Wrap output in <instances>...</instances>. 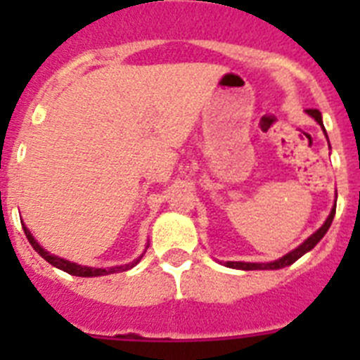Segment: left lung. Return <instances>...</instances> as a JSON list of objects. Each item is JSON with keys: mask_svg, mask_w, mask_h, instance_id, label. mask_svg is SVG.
Instances as JSON below:
<instances>
[{"mask_svg": "<svg viewBox=\"0 0 360 360\" xmlns=\"http://www.w3.org/2000/svg\"><path fill=\"white\" fill-rule=\"evenodd\" d=\"M308 115H311L314 119L317 120V122L321 124V128H323V119H321V113L317 110H308ZM324 129V128H323ZM324 135H326V131H324ZM333 216H335V205H333L332 212H330V216L326 218V221L323 224V227L319 229V231H316L314 234H311L310 238H308L304 243H301L295 250H292V252H288L287 256L279 257V259H276V262L272 263H243V262H227L225 265L231 266V269H240V270H276V269H283V266H288L292 265V263H295L299 259V257L303 256V254H307L308 250H311L314 247H316L317 243L321 241V238L326 234V231L330 229V225H332V219Z\"/></svg>", "mask_w": 360, "mask_h": 360, "instance_id": "8db88e82", "label": "left lung"}]
</instances>
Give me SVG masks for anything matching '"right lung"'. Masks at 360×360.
<instances>
[{
	"mask_svg": "<svg viewBox=\"0 0 360 360\" xmlns=\"http://www.w3.org/2000/svg\"><path fill=\"white\" fill-rule=\"evenodd\" d=\"M25 234H27L28 241H30V245L34 247V250H36L37 254H41V256L46 259V262L50 263V265L57 266V269L65 270V272H68V274L72 276H79V278H94V276H104V274H113V272H124V270H129L133 269V266L136 265V263L141 262V257L139 259H135L133 263H128V265H120V266H111V269H91V266H81L77 265V263H72V262H66V259H61V257L57 256H52V254H49L46 250L41 247L39 243H37L34 238H32V234L28 232L27 227H23Z\"/></svg>",
	"mask_w": 360,
	"mask_h": 360,
	"instance_id": "1",
	"label": "right lung"
}]
</instances>
